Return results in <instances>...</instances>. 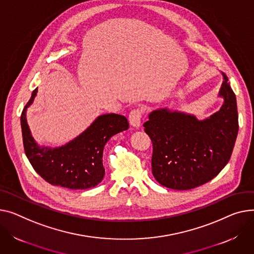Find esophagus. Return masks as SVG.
<instances>
[{
  "mask_svg": "<svg viewBox=\"0 0 254 254\" xmlns=\"http://www.w3.org/2000/svg\"><path fill=\"white\" fill-rule=\"evenodd\" d=\"M142 115H143V110L140 108H136L130 111L128 115V121L129 125L133 127L139 128L141 126V121H142Z\"/></svg>",
  "mask_w": 254,
  "mask_h": 254,
  "instance_id": "34e87169",
  "label": "esophagus"
}]
</instances>
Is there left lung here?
<instances>
[{"mask_svg":"<svg viewBox=\"0 0 254 254\" xmlns=\"http://www.w3.org/2000/svg\"><path fill=\"white\" fill-rule=\"evenodd\" d=\"M218 97L224 103L203 121L196 116L167 108L156 109L144 124L153 144L152 174L166 188L190 190L203 185L229 162L238 134L236 96L228 76Z\"/></svg>","mask_w":254,"mask_h":254,"instance_id":"obj_1","label":"left lung"}]
</instances>
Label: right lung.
<instances>
[{
	"label": "right lung",
	"mask_w": 254,
	"mask_h": 254,
	"mask_svg": "<svg viewBox=\"0 0 254 254\" xmlns=\"http://www.w3.org/2000/svg\"><path fill=\"white\" fill-rule=\"evenodd\" d=\"M38 88L32 92L21 117L23 146L30 164L45 181L72 190L90 189L103 180V150L114 134L128 128L124 115L109 113L98 116L94 123L67 144L51 148L40 146L32 138L26 121V109L32 104Z\"/></svg>",
	"instance_id": "1"
}]
</instances>
